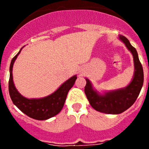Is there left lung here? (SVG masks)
<instances>
[{"instance_id": "obj_1", "label": "left lung", "mask_w": 149, "mask_h": 149, "mask_svg": "<svg viewBox=\"0 0 149 149\" xmlns=\"http://www.w3.org/2000/svg\"><path fill=\"white\" fill-rule=\"evenodd\" d=\"M119 39L125 44L127 49L131 51L134 56L135 72L131 84L124 89L101 95L94 90L90 81L86 78V84L84 88V92L91 106L97 111L107 114L122 113L131 107L136 101L144 81L143 68L138 57L136 50L131 45L125 36H119Z\"/></svg>"}]
</instances>
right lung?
<instances>
[{
	"label": "right lung",
	"mask_w": 149,
	"mask_h": 149,
	"mask_svg": "<svg viewBox=\"0 0 149 149\" xmlns=\"http://www.w3.org/2000/svg\"><path fill=\"white\" fill-rule=\"evenodd\" d=\"M20 51L12 60L10 67L9 93L13 104L24 113L36 120H46L58 114L64 106L68 91L74 84L77 76L74 75L63 83L54 93L42 98L28 99L17 91L13 80V63Z\"/></svg>",
	"instance_id": "right-lung-1"
}]
</instances>
